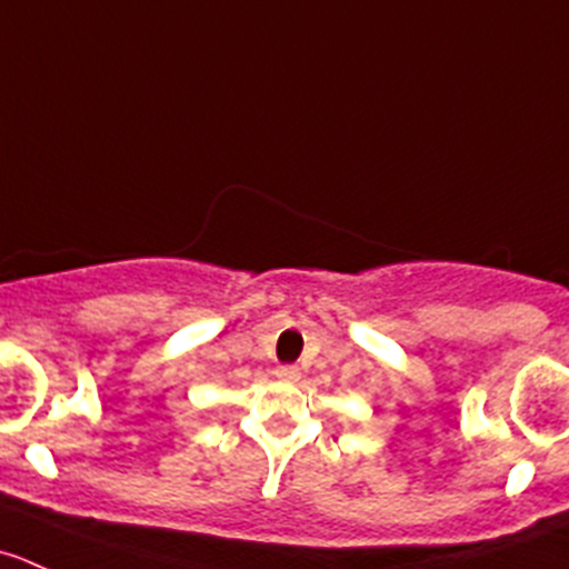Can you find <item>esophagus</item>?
Here are the masks:
<instances>
[{
  "instance_id": "obj_1",
  "label": "esophagus",
  "mask_w": 569,
  "mask_h": 569,
  "mask_svg": "<svg viewBox=\"0 0 569 569\" xmlns=\"http://www.w3.org/2000/svg\"><path fill=\"white\" fill-rule=\"evenodd\" d=\"M274 375H278L280 380H297L300 378V367H295V363H283V367L274 369Z\"/></svg>"
}]
</instances>
